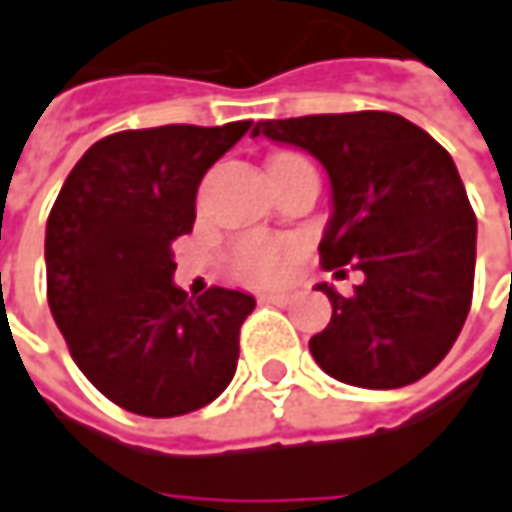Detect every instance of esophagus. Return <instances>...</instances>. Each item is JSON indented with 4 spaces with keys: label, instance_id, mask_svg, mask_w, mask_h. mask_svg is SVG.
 I'll return each mask as SVG.
<instances>
[{
    "label": "esophagus",
    "instance_id": "obj_1",
    "mask_svg": "<svg viewBox=\"0 0 512 512\" xmlns=\"http://www.w3.org/2000/svg\"><path fill=\"white\" fill-rule=\"evenodd\" d=\"M260 302L287 307V304H293V296H290V293H266V296H260Z\"/></svg>",
    "mask_w": 512,
    "mask_h": 512
}]
</instances>
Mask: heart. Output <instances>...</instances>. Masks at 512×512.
<instances>
[{"label": "heart", "mask_w": 512, "mask_h": 512, "mask_svg": "<svg viewBox=\"0 0 512 512\" xmlns=\"http://www.w3.org/2000/svg\"><path fill=\"white\" fill-rule=\"evenodd\" d=\"M296 260V243L269 240V237H246L231 252V269L240 281L257 287L278 284Z\"/></svg>", "instance_id": "b5f03b06"}]
</instances>
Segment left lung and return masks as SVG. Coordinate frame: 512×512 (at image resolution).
Listing matches in <instances>:
<instances>
[{
    "label": "left lung",
    "mask_w": 512,
    "mask_h": 512,
    "mask_svg": "<svg viewBox=\"0 0 512 512\" xmlns=\"http://www.w3.org/2000/svg\"><path fill=\"white\" fill-rule=\"evenodd\" d=\"M252 137L299 146L325 166L331 219L322 266L363 272L351 296L319 284L334 313L310 337L313 360L366 390L425 378L454 346L475 284L478 222L451 155L387 111L263 119Z\"/></svg>",
    "instance_id": "obj_1"
}]
</instances>
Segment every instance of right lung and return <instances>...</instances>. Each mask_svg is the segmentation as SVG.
Wrapping results in <instances>:
<instances>
[{
  "instance_id": "obj_1",
  "label": "right lung",
  "mask_w": 512,
  "mask_h": 512,
  "mask_svg": "<svg viewBox=\"0 0 512 512\" xmlns=\"http://www.w3.org/2000/svg\"><path fill=\"white\" fill-rule=\"evenodd\" d=\"M161 125L93 143L46 222V290L87 381L137 416H184L222 393L255 296L175 287L172 240L196 222L202 175L246 131Z\"/></svg>"
}]
</instances>
